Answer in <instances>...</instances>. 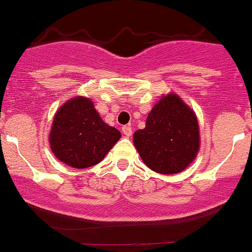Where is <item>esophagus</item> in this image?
<instances>
[{"instance_id":"1","label":"esophagus","mask_w":252,"mask_h":252,"mask_svg":"<svg viewBox=\"0 0 252 252\" xmlns=\"http://www.w3.org/2000/svg\"><path fill=\"white\" fill-rule=\"evenodd\" d=\"M123 133L125 134L126 137H131V136H132V128H131V126H124V127H123Z\"/></svg>"}]
</instances>
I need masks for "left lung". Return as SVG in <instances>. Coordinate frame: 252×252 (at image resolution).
<instances>
[{"label":"left lung","mask_w":252,"mask_h":252,"mask_svg":"<svg viewBox=\"0 0 252 252\" xmlns=\"http://www.w3.org/2000/svg\"><path fill=\"white\" fill-rule=\"evenodd\" d=\"M133 143L143 162L154 172H183L201 148L196 113L177 94H163L148 114L144 128L134 132Z\"/></svg>","instance_id":"8db88e82"}]
</instances>
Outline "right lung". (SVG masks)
Wrapping results in <instances>:
<instances>
[{"mask_svg": "<svg viewBox=\"0 0 252 252\" xmlns=\"http://www.w3.org/2000/svg\"><path fill=\"white\" fill-rule=\"evenodd\" d=\"M120 137L119 129L102 120L89 97L77 96L54 115L49 144L59 161L83 169L99 163Z\"/></svg>", "mask_w": 252, "mask_h": 252, "instance_id": "1", "label": "right lung"}]
</instances>
